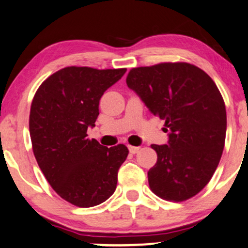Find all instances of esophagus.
I'll use <instances>...</instances> for the list:
<instances>
[{
    "mask_svg": "<svg viewBox=\"0 0 248 248\" xmlns=\"http://www.w3.org/2000/svg\"><path fill=\"white\" fill-rule=\"evenodd\" d=\"M139 149H140V147H136V146H129V151H130V153H132V154L138 153Z\"/></svg>",
    "mask_w": 248,
    "mask_h": 248,
    "instance_id": "1",
    "label": "esophagus"
}]
</instances>
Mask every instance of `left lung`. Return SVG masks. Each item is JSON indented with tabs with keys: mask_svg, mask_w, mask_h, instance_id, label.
<instances>
[{
	"mask_svg": "<svg viewBox=\"0 0 248 248\" xmlns=\"http://www.w3.org/2000/svg\"><path fill=\"white\" fill-rule=\"evenodd\" d=\"M129 88L163 119L167 145H152L157 161L148 171L157 197L185 201L209 183L221 160L227 133L224 100L213 79L193 64L160 63L130 70Z\"/></svg>",
	"mask_w": 248,
	"mask_h": 248,
	"instance_id": "8db88e82",
	"label": "left lung"
}]
</instances>
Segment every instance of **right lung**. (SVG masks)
<instances>
[{
    "label": "right lung",
    "instance_id": "right-lung-1",
    "mask_svg": "<svg viewBox=\"0 0 248 248\" xmlns=\"http://www.w3.org/2000/svg\"><path fill=\"white\" fill-rule=\"evenodd\" d=\"M126 69L68 66L40 85L30 111V136L40 169L68 202L88 208L115 192L119 167L129 149L105 147L87 138L95 126L101 96Z\"/></svg>",
    "mask_w": 248,
    "mask_h": 248
}]
</instances>
